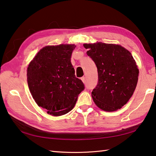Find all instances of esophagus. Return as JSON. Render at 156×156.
Masks as SVG:
<instances>
[{"label":"esophagus","mask_w":156,"mask_h":156,"mask_svg":"<svg viewBox=\"0 0 156 156\" xmlns=\"http://www.w3.org/2000/svg\"><path fill=\"white\" fill-rule=\"evenodd\" d=\"M81 80H82V81L83 82V83H85V82H86L85 77H84V76H83V77H82V78H81Z\"/></svg>","instance_id":"esophagus-1"}]
</instances>
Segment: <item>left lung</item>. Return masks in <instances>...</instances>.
<instances>
[{
	"mask_svg": "<svg viewBox=\"0 0 156 156\" xmlns=\"http://www.w3.org/2000/svg\"><path fill=\"white\" fill-rule=\"evenodd\" d=\"M83 46L98 69V83L91 92L95 104L105 112L121 109L131 98L138 83L136 60L120 44L97 42Z\"/></svg>",
	"mask_w": 156,
	"mask_h": 156,
	"instance_id": "1",
	"label": "left lung"
}]
</instances>
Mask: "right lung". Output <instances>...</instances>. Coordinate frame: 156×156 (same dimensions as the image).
<instances>
[{
	"label": "right lung",
	"mask_w": 156,
	"mask_h": 156,
	"mask_svg": "<svg viewBox=\"0 0 156 156\" xmlns=\"http://www.w3.org/2000/svg\"><path fill=\"white\" fill-rule=\"evenodd\" d=\"M75 47L73 44L45 46L28 65L27 83L31 96L38 107L53 116L69 112L84 89L71 62Z\"/></svg>",
	"instance_id": "1"
}]
</instances>
